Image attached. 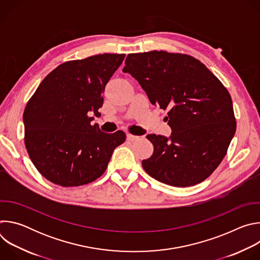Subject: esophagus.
I'll return each instance as SVG.
<instances>
[{
    "label": "esophagus",
    "instance_id": "34e87169",
    "mask_svg": "<svg viewBox=\"0 0 260 260\" xmlns=\"http://www.w3.org/2000/svg\"><path fill=\"white\" fill-rule=\"evenodd\" d=\"M126 139H127L128 141L133 142V141H136V140H138V139H139V137H138V136H134V135H131V134H127V136H126Z\"/></svg>",
    "mask_w": 260,
    "mask_h": 260
}]
</instances>
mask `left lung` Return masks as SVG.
Returning <instances> with one entry per match:
<instances>
[{"mask_svg":"<svg viewBox=\"0 0 260 260\" xmlns=\"http://www.w3.org/2000/svg\"><path fill=\"white\" fill-rule=\"evenodd\" d=\"M150 103L169 110L170 138L148 135L153 154L142 161L146 173L176 187L206 180L220 165L236 133L229 90L199 59L182 53H131L122 70Z\"/></svg>","mask_w":260,"mask_h":260,"instance_id":"obj_1","label":"left lung"}]
</instances>
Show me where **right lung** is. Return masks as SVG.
Wrapping results in <instances>:
<instances>
[{
    "label": "right lung",
    "mask_w": 260,
    "mask_h": 260,
    "mask_svg": "<svg viewBox=\"0 0 260 260\" xmlns=\"http://www.w3.org/2000/svg\"><path fill=\"white\" fill-rule=\"evenodd\" d=\"M125 54L104 53L59 64L44 78L23 112L24 144L36 169L62 187L100 178L125 134L91 125L105 86Z\"/></svg>",
    "instance_id": "obj_1"
}]
</instances>
